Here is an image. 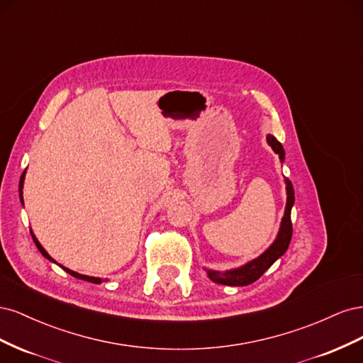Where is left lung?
<instances>
[{
	"label": "left lung",
	"mask_w": 363,
	"mask_h": 363,
	"mask_svg": "<svg viewBox=\"0 0 363 363\" xmlns=\"http://www.w3.org/2000/svg\"><path fill=\"white\" fill-rule=\"evenodd\" d=\"M268 144L274 150V152H277L280 160H284V150L281 147L280 142L274 138L272 135L267 136ZM284 183H286V194H288V200H286V207H284V215L281 218V224L279 235L274 240L272 245L265 251L262 252L259 257L255 260H251L245 263L244 267H239L236 269H228V271H213V269H206L207 271V277L211 279L215 283L219 284H227V286H247V284H251L252 281H256L263 272H265L274 262H276L279 257H281L284 252H286L291 238H292V223H291V208L294 206V186L289 182V179H284Z\"/></svg>",
	"instance_id": "1"
}]
</instances>
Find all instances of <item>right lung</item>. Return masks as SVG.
<instances>
[{"mask_svg":"<svg viewBox=\"0 0 363 363\" xmlns=\"http://www.w3.org/2000/svg\"><path fill=\"white\" fill-rule=\"evenodd\" d=\"M24 179H26V172L23 174V177H21V182H19V196H21V203H24V200H23V186H24ZM31 238H33V240H35V244H36V247H38V250L42 252V256L45 257V259H48L50 262H54L56 263V260H54L48 252L45 251V248H43L40 244H39V240L36 239V236L31 233ZM59 267H62V265H59ZM65 271H67L68 274H71L72 277H75V279H80V280H84V281H91V283H95V284H100L101 281H103V279H100V277H89V276H83V274H79V272H75V271H71L69 268H65V267H62Z\"/></svg>","mask_w":363,"mask_h":363,"instance_id":"1","label":"right lung"}]
</instances>
